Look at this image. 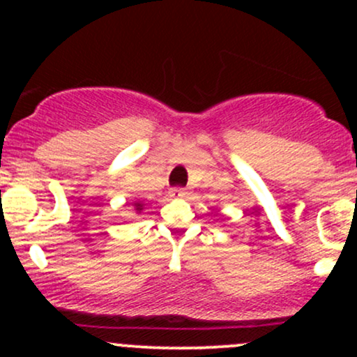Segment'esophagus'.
Instances as JSON below:
<instances>
[{
  "label": "esophagus",
  "instance_id": "34e87169",
  "mask_svg": "<svg viewBox=\"0 0 357 357\" xmlns=\"http://www.w3.org/2000/svg\"><path fill=\"white\" fill-rule=\"evenodd\" d=\"M186 195L188 191L183 190V188H174V190H171V196H173V198H184Z\"/></svg>",
  "mask_w": 357,
  "mask_h": 357
}]
</instances>
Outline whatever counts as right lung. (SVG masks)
Here are the masks:
<instances>
[{"mask_svg":"<svg viewBox=\"0 0 357 357\" xmlns=\"http://www.w3.org/2000/svg\"><path fill=\"white\" fill-rule=\"evenodd\" d=\"M134 208H136V211L141 213L142 208H144V203H142V202H134Z\"/></svg>","mask_w":357,"mask_h":357,"instance_id":"right-lung-1","label":"right lung"}]
</instances>
